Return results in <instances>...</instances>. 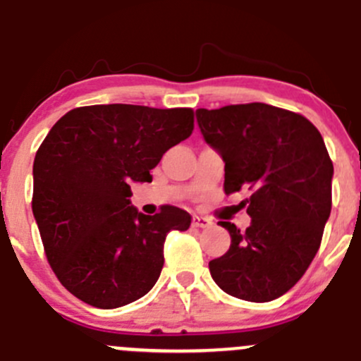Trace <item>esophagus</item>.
<instances>
[{
  "label": "esophagus",
  "instance_id": "1",
  "mask_svg": "<svg viewBox=\"0 0 361 361\" xmlns=\"http://www.w3.org/2000/svg\"><path fill=\"white\" fill-rule=\"evenodd\" d=\"M212 224L213 222L208 219V216H202V215L192 216V226H194V227H209Z\"/></svg>",
  "mask_w": 361,
  "mask_h": 361
}]
</instances>
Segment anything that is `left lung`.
<instances>
[{"mask_svg": "<svg viewBox=\"0 0 361 361\" xmlns=\"http://www.w3.org/2000/svg\"><path fill=\"white\" fill-rule=\"evenodd\" d=\"M195 116L206 145L226 164V194L250 190V226L240 231L220 220L231 247L209 261V274L234 298L271 302L302 279L319 250L331 212L326 146L307 118L268 104L197 109Z\"/></svg>", "mask_w": 361, "mask_h": 361, "instance_id": "1", "label": "left lung"}]
</instances>
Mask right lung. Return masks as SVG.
Returning a JSON list of instances; mask_svg holds the SVG:
<instances>
[{
    "label": "right lung",
    "instance_id": "right-lung-1",
    "mask_svg": "<svg viewBox=\"0 0 361 361\" xmlns=\"http://www.w3.org/2000/svg\"><path fill=\"white\" fill-rule=\"evenodd\" d=\"M194 130L192 109L87 106L56 121L35 155L33 208L45 255L75 298L118 309L159 281L169 231L192 216L176 206L145 215L130 185L152 181L164 153Z\"/></svg>",
    "mask_w": 361,
    "mask_h": 361
}]
</instances>
